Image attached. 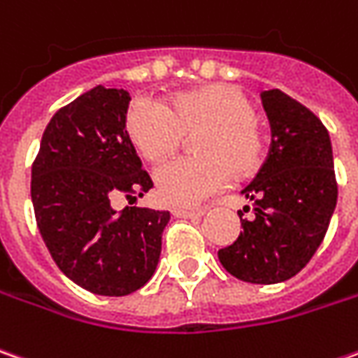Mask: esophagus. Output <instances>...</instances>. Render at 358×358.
Masks as SVG:
<instances>
[{"instance_id":"esophagus-1","label":"esophagus","mask_w":358,"mask_h":358,"mask_svg":"<svg viewBox=\"0 0 358 358\" xmlns=\"http://www.w3.org/2000/svg\"><path fill=\"white\" fill-rule=\"evenodd\" d=\"M202 214V208H196V210H190V208H172V216L174 217H200Z\"/></svg>"}]
</instances>
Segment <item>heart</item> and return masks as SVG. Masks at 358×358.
<instances>
[{
  "mask_svg": "<svg viewBox=\"0 0 358 358\" xmlns=\"http://www.w3.org/2000/svg\"><path fill=\"white\" fill-rule=\"evenodd\" d=\"M130 142L144 160L160 164L194 136L196 156L174 160L156 172V192L172 206H194L255 174L265 160V132L252 96L238 85L212 83L155 101H132L124 117Z\"/></svg>",
  "mask_w": 358,
  "mask_h": 358,
  "instance_id": "1",
  "label": "heart"
}]
</instances>
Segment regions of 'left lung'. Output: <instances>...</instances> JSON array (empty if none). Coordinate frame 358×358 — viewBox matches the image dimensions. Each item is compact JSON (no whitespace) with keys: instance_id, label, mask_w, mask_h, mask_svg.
<instances>
[{"instance_id":"left-lung-1","label":"left lung","mask_w":358,"mask_h":358,"mask_svg":"<svg viewBox=\"0 0 358 358\" xmlns=\"http://www.w3.org/2000/svg\"><path fill=\"white\" fill-rule=\"evenodd\" d=\"M262 101L271 146L243 188L253 200V217L238 212L240 236L217 257L234 278L271 285L297 275L321 245L337 206V180L323 122L279 89L264 91Z\"/></svg>"}]
</instances>
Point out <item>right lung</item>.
I'll use <instances>...</instances> for the list:
<instances>
[{
  "mask_svg": "<svg viewBox=\"0 0 358 358\" xmlns=\"http://www.w3.org/2000/svg\"><path fill=\"white\" fill-rule=\"evenodd\" d=\"M130 96L103 85L61 106L31 166L37 228L57 267L83 289L122 297L152 278L170 214L136 200L155 184L130 142ZM129 202V203H130Z\"/></svg>",
  "mask_w": 358,
  "mask_h": 358,
  "instance_id": "1",
  "label": "right lung"
}]
</instances>
